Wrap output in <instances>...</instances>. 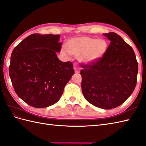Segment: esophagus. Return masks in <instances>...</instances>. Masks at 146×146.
Wrapping results in <instances>:
<instances>
[{
	"label": "esophagus",
	"mask_w": 146,
	"mask_h": 146,
	"mask_svg": "<svg viewBox=\"0 0 146 146\" xmlns=\"http://www.w3.org/2000/svg\"><path fill=\"white\" fill-rule=\"evenodd\" d=\"M74 72L76 73H80V68L76 65H74Z\"/></svg>",
	"instance_id": "obj_1"
}]
</instances>
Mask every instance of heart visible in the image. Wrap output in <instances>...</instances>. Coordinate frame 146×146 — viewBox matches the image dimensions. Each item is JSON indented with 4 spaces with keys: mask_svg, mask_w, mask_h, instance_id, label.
<instances>
[{
    "mask_svg": "<svg viewBox=\"0 0 146 146\" xmlns=\"http://www.w3.org/2000/svg\"><path fill=\"white\" fill-rule=\"evenodd\" d=\"M67 50L72 55H79L81 62L90 63L102 57L108 49V44L104 40H96L83 36L71 39L66 44ZM65 53V51H63Z\"/></svg>",
    "mask_w": 146,
    "mask_h": 146,
    "instance_id": "obj_1",
    "label": "heart"
}]
</instances>
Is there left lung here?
<instances>
[{"label": "left lung", "instance_id": "1", "mask_svg": "<svg viewBox=\"0 0 146 146\" xmlns=\"http://www.w3.org/2000/svg\"><path fill=\"white\" fill-rule=\"evenodd\" d=\"M110 44L103 57L85 65L81 88L84 98L94 106L109 110L123 104L137 83L138 63L132 47L114 32L104 33Z\"/></svg>", "mask_w": 146, "mask_h": 146}]
</instances>
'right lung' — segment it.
<instances>
[{"label":"right lung","mask_w":146,"mask_h":146,"mask_svg":"<svg viewBox=\"0 0 146 146\" xmlns=\"http://www.w3.org/2000/svg\"><path fill=\"white\" fill-rule=\"evenodd\" d=\"M60 35L33 33L12 53L9 75L20 98L30 106L46 108L56 103L74 73L73 63L57 57Z\"/></svg>","instance_id":"right-lung-1"}]
</instances>
